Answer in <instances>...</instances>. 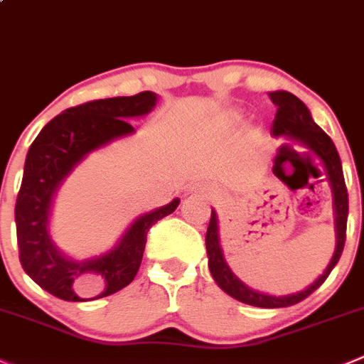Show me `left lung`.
Returning <instances> with one entry per match:
<instances>
[{
    "mask_svg": "<svg viewBox=\"0 0 364 364\" xmlns=\"http://www.w3.org/2000/svg\"><path fill=\"white\" fill-rule=\"evenodd\" d=\"M272 103L277 107L276 119H274V126L272 132L274 136L279 139L291 140L297 146L304 147L309 154L318 158L326 168L327 179L331 183V190H333V204H334V225H336V247H334V254L331 257L329 264L323 270L322 276L316 277L308 288L301 291H295L290 295H268L261 294V291L252 290L247 287L245 283L238 279L225 263L224 252L220 247V236H218V218L215 210H211L210 224H208L206 231V252H208V267H210L211 276H213L215 283L222 288L228 295H231L236 301L243 302V304L256 306V308H288V306L299 304L304 301L306 297L313 294L327 276L331 274L334 267H336L338 259H340L341 252L345 247V238H347V217H348V193L347 186H345L343 168H341L340 154H338L336 146L331 140V136L313 121L311 114H309L308 107L299 100L294 94L287 92V90H276V92L268 94ZM283 149H288L284 144Z\"/></svg>",
    "mask_w": 364,
    "mask_h": 364,
    "instance_id": "obj_1",
    "label": "left lung"
}]
</instances>
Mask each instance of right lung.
Segmentation results:
<instances>
[{
    "label": "right lung",
    "instance_id": "right-lung-1",
    "mask_svg": "<svg viewBox=\"0 0 364 364\" xmlns=\"http://www.w3.org/2000/svg\"><path fill=\"white\" fill-rule=\"evenodd\" d=\"M154 92L108 97L67 108L42 128L24 161L16 203L19 259L24 272L62 301L107 297L128 287L142 263L147 231L179 206V199L142 213L132 222L114 249L88 259L65 256L49 235L53 199L63 179L92 151L133 135L129 119L144 117L156 107Z\"/></svg>",
    "mask_w": 364,
    "mask_h": 364
}]
</instances>
